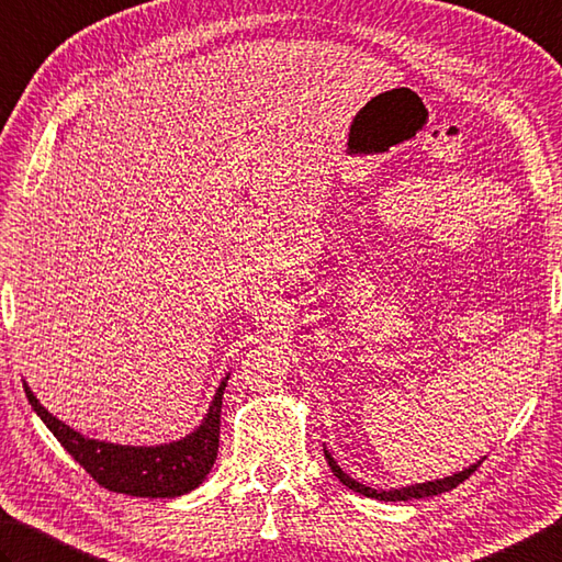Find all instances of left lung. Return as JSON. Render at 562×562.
Returning a JSON list of instances; mask_svg holds the SVG:
<instances>
[{"instance_id": "left-lung-1", "label": "left lung", "mask_w": 562, "mask_h": 562, "mask_svg": "<svg viewBox=\"0 0 562 562\" xmlns=\"http://www.w3.org/2000/svg\"><path fill=\"white\" fill-rule=\"evenodd\" d=\"M325 460L327 464H330V470L335 472V477L340 480L345 486H349V490L357 492V494H364L369 496V499H379V502H408V499H426V496H436V494H442V492H450L458 486L460 482H464L470 477V474L480 468V462L470 464V468H464L462 472L452 474V477H442V480H432V482H423V484H411V486H401V490H372V486H364L359 484L357 480L349 477V474L342 472L340 464L335 462V458L330 452L325 450Z\"/></svg>"}]
</instances>
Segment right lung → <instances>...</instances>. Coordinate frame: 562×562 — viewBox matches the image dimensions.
<instances>
[{
  "mask_svg": "<svg viewBox=\"0 0 562 562\" xmlns=\"http://www.w3.org/2000/svg\"><path fill=\"white\" fill-rule=\"evenodd\" d=\"M227 379L229 376L220 381L213 404L193 432H188L181 440L149 448L116 446V442L85 438L41 406L34 391L26 384L24 391L31 408L38 413L46 428L104 490L130 496H149V499H173V496L193 492L213 470L220 448V411Z\"/></svg>",
  "mask_w": 562,
  "mask_h": 562,
  "instance_id": "obj_1",
  "label": "right lung"
}]
</instances>
